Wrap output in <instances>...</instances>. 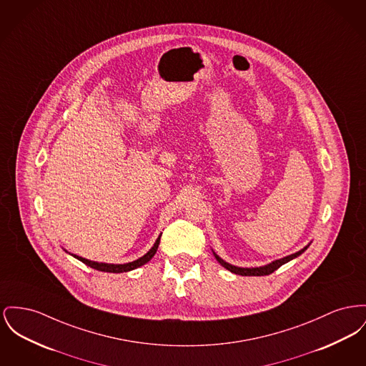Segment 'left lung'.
Segmentation results:
<instances>
[{"label": "left lung", "mask_w": 366, "mask_h": 366, "mask_svg": "<svg viewBox=\"0 0 366 366\" xmlns=\"http://www.w3.org/2000/svg\"><path fill=\"white\" fill-rule=\"evenodd\" d=\"M310 244H311V243H308V244L304 246L301 250L293 253V254H290V256H286V257L275 259V261H272V262H269V264H265V265H261V267H252V268H243V267L232 265V264H229V262H227V261H224L222 258L219 257V256L215 253L214 250H212V252H213V254H214L215 259H217L224 268H227L228 271H231V272H234V274H237V275H242V277H264V275L272 274L274 271H277V269L280 268V265L289 262L290 259L299 257L300 254H302V253L308 249Z\"/></svg>", "instance_id": "8db88e82"}]
</instances>
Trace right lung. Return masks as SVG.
<instances>
[{"label":"right lung","instance_id":"right-lung-1","mask_svg":"<svg viewBox=\"0 0 366 366\" xmlns=\"http://www.w3.org/2000/svg\"><path fill=\"white\" fill-rule=\"evenodd\" d=\"M160 237H162V234L157 237L156 242H154V244L152 246L151 249H149V252H148L147 254H144L142 257H139L138 259H135V261L126 262V264H108V262H98V261H91V259H86V258L80 257V256H77V254H71V253H69L66 249H64V250H65L66 253H69V254H71L73 257L77 258V259H80L81 262H84L86 265L91 267V268H94V269H98V271H102V272H113V274H120V272H129V271H132V269H135V268H138V267H141V265L147 264L148 261H151L152 257L154 256V253H156V250H157V247H159V243H160Z\"/></svg>","mask_w":366,"mask_h":366}]
</instances>
